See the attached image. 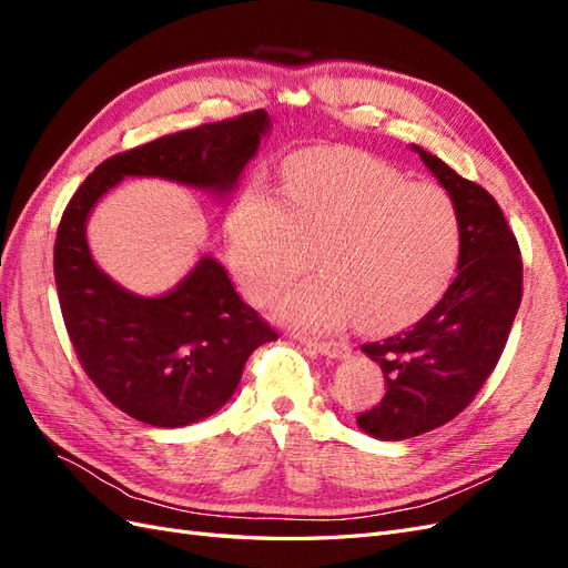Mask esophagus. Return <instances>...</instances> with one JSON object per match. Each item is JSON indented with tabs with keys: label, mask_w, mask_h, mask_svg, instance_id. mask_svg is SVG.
<instances>
[{
	"label": "esophagus",
	"mask_w": 568,
	"mask_h": 568,
	"mask_svg": "<svg viewBox=\"0 0 568 568\" xmlns=\"http://www.w3.org/2000/svg\"><path fill=\"white\" fill-rule=\"evenodd\" d=\"M298 341L303 343V346L315 348V351L329 355V357H346L348 351H351L346 341H320V338H307V336H301Z\"/></svg>",
	"instance_id": "obj_1"
}]
</instances>
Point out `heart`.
I'll return each mask as SVG.
<instances>
[{
    "instance_id": "obj_1",
    "label": "heart",
    "mask_w": 568,
    "mask_h": 568,
    "mask_svg": "<svg viewBox=\"0 0 568 568\" xmlns=\"http://www.w3.org/2000/svg\"><path fill=\"white\" fill-rule=\"evenodd\" d=\"M232 265L255 301H270L313 265L317 277L274 303L296 326L334 329L353 317L372 332L417 322L450 286L462 227L453 196L348 149L291 163L284 201L263 189L230 220Z\"/></svg>"
}]
</instances>
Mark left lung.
<instances>
[{
  "mask_svg": "<svg viewBox=\"0 0 568 568\" xmlns=\"http://www.w3.org/2000/svg\"><path fill=\"white\" fill-rule=\"evenodd\" d=\"M415 151L457 205L459 272L415 326L363 343V351L382 365L386 393L357 424L384 440L434 432L476 398L507 346L524 294L519 242L497 201L434 153Z\"/></svg>",
  "mask_w": 568,
  "mask_h": 568,
  "instance_id": "obj_1",
  "label": "left lung"
}]
</instances>
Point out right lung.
Instances as JSON below:
<instances>
[{"mask_svg":"<svg viewBox=\"0 0 568 568\" xmlns=\"http://www.w3.org/2000/svg\"><path fill=\"white\" fill-rule=\"evenodd\" d=\"M267 128V113L257 109L120 151L65 205L54 244L65 332L92 384L136 422L175 428L213 415L232 398L248 355L280 334L239 298L213 257H203L173 294L132 296L94 265L84 222L125 175L230 192Z\"/></svg>","mask_w":568,"mask_h":568,"instance_id":"1","label":"right lung"}]
</instances>
